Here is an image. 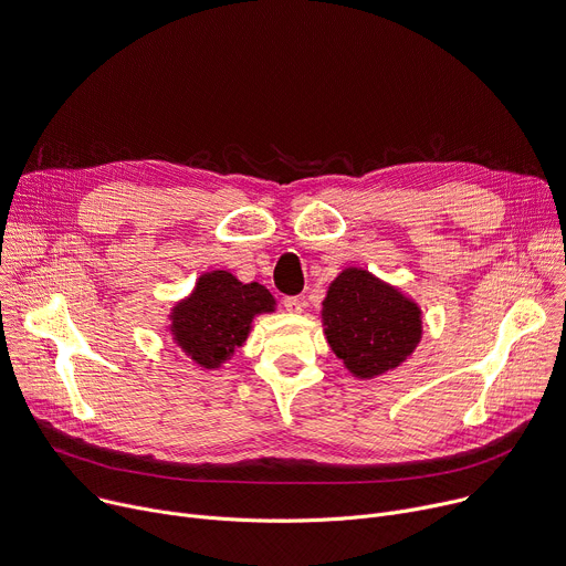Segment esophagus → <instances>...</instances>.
<instances>
[{"label": "esophagus", "instance_id": "obj_1", "mask_svg": "<svg viewBox=\"0 0 566 566\" xmlns=\"http://www.w3.org/2000/svg\"><path fill=\"white\" fill-rule=\"evenodd\" d=\"M302 306H304L302 297H297V295H289V297H284V310H286V312H291V314H300V312H302Z\"/></svg>", "mask_w": 566, "mask_h": 566}]
</instances>
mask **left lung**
Instances as JSON below:
<instances>
[{"instance_id":"obj_1","label":"left lung","mask_w":566,"mask_h":566,"mask_svg":"<svg viewBox=\"0 0 566 566\" xmlns=\"http://www.w3.org/2000/svg\"><path fill=\"white\" fill-rule=\"evenodd\" d=\"M323 323L334 354L361 379L397 368L422 336L418 304L358 269L332 282Z\"/></svg>"}]
</instances>
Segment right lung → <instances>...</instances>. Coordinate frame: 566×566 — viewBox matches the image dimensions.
I'll return each mask as SVG.
<instances>
[{
	"label": "right lung",
	"instance_id": "add662e5",
	"mask_svg": "<svg viewBox=\"0 0 566 566\" xmlns=\"http://www.w3.org/2000/svg\"><path fill=\"white\" fill-rule=\"evenodd\" d=\"M262 284H241L226 271L202 275L193 293L174 310L176 343L202 368H217L245 340L256 314L273 312Z\"/></svg>",
	"mask_w": 566,
	"mask_h": 566
}]
</instances>
